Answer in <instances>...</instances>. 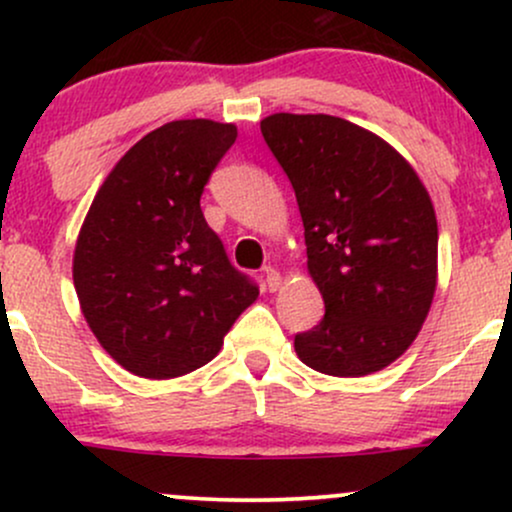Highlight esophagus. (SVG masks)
<instances>
[{"instance_id":"esophagus-1","label":"esophagus","mask_w":512,"mask_h":512,"mask_svg":"<svg viewBox=\"0 0 512 512\" xmlns=\"http://www.w3.org/2000/svg\"><path fill=\"white\" fill-rule=\"evenodd\" d=\"M264 281H267L269 291H279L281 284H284V276L276 272L274 267H267L264 269Z\"/></svg>"}]
</instances>
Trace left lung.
<instances>
[{"label": "left lung", "mask_w": 512, "mask_h": 512, "mask_svg": "<svg viewBox=\"0 0 512 512\" xmlns=\"http://www.w3.org/2000/svg\"><path fill=\"white\" fill-rule=\"evenodd\" d=\"M296 192L325 317L293 346L305 366L361 378L421 332L438 284V221L416 170L378 134L332 115L260 122Z\"/></svg>", "instance_id": "left-lung-1"}]
</instances>
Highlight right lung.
Here are the masks:
<instances>
[{
  "instance_id": "obj_1",
  "label": "right lung",
  "mask_w": 512,
  "mask_h": 512,
  "mask_svg": "<svg viewBox=\"0 0 512 512\" xmlns=\"http://www.w3.org/2000/svg\"><path fill=\"white\" fill-rule=\"evenodd\" d=\"M238 127L175 120L127 151L98 187L74 248L88 327L129 373L170 380L202 368L257 286L228 262L199 197Z\"/></svg>"
}]
</instances>
